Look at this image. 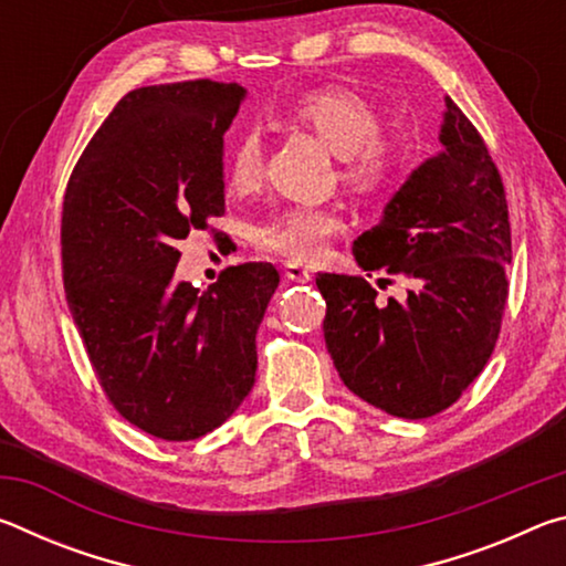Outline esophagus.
<instances>
[{"label":"esophagus","instance_id":"34e87169","mask_svg":"<svg viewBox=\"0 0 566 566\" xmlns=\"http://www.w3.org/2000/svg\"><path fill=\"white\" fill-rule=\"evenodd\" d=\"M284 276H286V280H290V282H300V284L312 280L310 270H306V266H302V264H294V262L284 264Z\"/></svg>","mask_w":566,"mask_h":566}]
</instances>
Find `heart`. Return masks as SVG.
<instances>
[{"instance_id":"b5f03b06","label":"heart","mask_w":566,"mask_h":566,"mask_svg":"<svg viewBox=\"0 0 566 566\" xmlns=\"http://www.w3.org/2000/svg\"><path fill=\"white\" fill-rule=\"evenodd\" d=\"M284 122L312 132L339 159L337 177L354 197L375 199L397 185L407 147L395 134L381 132V114L369 99L347 87H319L296 97L282 112ZM264 177V142L254 129H242L229 142L224 185L237 197L252 195ZM342 229L332 207H284L254 227V244L290 262H314Z\"/></svg>"}]
</instances>
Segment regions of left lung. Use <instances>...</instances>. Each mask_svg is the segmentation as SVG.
<instances>
[{
    "label": "left lung",
    "instance_id": "1",
    "mask_svg": "<svg viewBox=\"0 0 566 566\" xmlns=\"http://www.w3.org/2000/svg\"><path fill=\"white\" fill-rule=\"evenodd\" d=\"M444 151L411 171L385 219L354 242L364 272L409 282L377 302L364 276L319 274L324 342L354 395L401 419L444 411L482 375L500 339L512 227L500 169L447 97ZM379 282V286H381Z\"/></svg>",
    "mask_w": 566,
    "mask_h": 566
}]
</instances>
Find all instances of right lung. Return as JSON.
<instances>
[{
	"label": "right lung",
	"mask_w": 566,
	"mask_h": 566,
	"mask_svg": "<svg viewBox=\"0 0 566 566\" xmlns=\"http://www.w3.org/2000/svg\"><path fill=\"white\" fill-rule=\"evenodd\" d=\"M242 97L212 80L132 90L66 181L72 319L112 407L165 442L205 437L242 405L280 286L270 262L227 266L207 292L175 274L179 239L224 214L222 137Z\"/></svg>",
	"instance_id": "add662e5"
}]
</instances>
